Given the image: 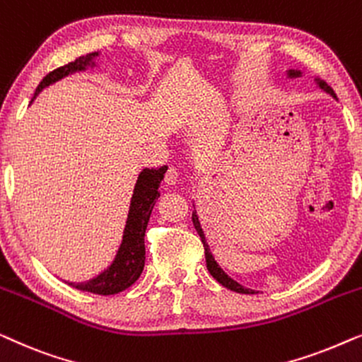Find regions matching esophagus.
Listing matches in <instances>:
<instances>
[{
	"mask_svg": "<svg viewBox=\"0 0 362 362\" xmlns=\"http://www.w3.org/2000/svg\"><path fill=\"white\" fill-rule=\"evenodd\" d=\"M177 176H180V173H177L176 168H170L165 175V182L168 186H175L177 182Z\"/></svg>",
	"mask_w": 362,
	"mask_h": 362,
	"instance_id": "obj_1",
	"label": "esophagus"
}]
</instances>
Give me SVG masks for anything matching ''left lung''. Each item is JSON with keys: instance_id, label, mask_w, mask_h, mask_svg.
I'll use <instances>...</instances> for the list:
<instances>
[{"instance_id": "left-lung-1", "label": "left lung", "mask_w": 362, "mask_h": 362, "mask_svg": "<svg viewBox=\"0 0 362 362\" xmlns=\"http://www.w3.org/2000/svg\"><path fill=\"white\" fill-rule=\"evenodd\" d=\"M286 74H288V77H291V78L303 76V72H301V71H295V69H290V71H286ZM315 81H316V83H318L320 88H323L325 92H328L331 97L336 98V93L333 92V88H331V87L328 86V83H326L325 81H320V78H315ZM192 224H194V229L197 230V234H199L202 244H204L206 265H207V270H209V274H211L212 276H214V279H216L217 281H219V284H221L222 286H226V288H229V290H232V291H237V293H245V295L255 293L254 290L245 288V286H242V285L239 284V281H235L234 279H230V276L227 275L226 272L221 269L219 264H217V262L214 260V257H212L211 250H209V245H207V242H206L204 232H202V229H201V222H199V217H197V214H196V209H194V212H192Z\"/></svg>"}]
</instances>
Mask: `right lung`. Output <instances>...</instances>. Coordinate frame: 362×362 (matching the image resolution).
Returning a JSON list of instances; mask_svg holds the SVG:
<instances>
[{
	"mask_svg": "<svg viewBox=\"0 0 362 362\" xmlns=\"http://www.w3.org/2000/svg\"><path fill=\"white\" fill-rule=\"evenodd\" d=\"M100 56L98 52L87 54L76 59L74 62H69L66 66L56 69V71L49 72L42 82L39 83L31 103L34 102L42 88L51 86V83L61 81V78L71 76L74 72L87 71V67H95V57ZM168 170V166L145 168L140 175H138L135 189L130 201V211H128L127 224L123 229V239L118 247L115 259L107 267L102 274H98L93 279L82 281V284H74L67 281L74 288L82 291H90L95 295H115L120 291L127 290L138 280L141 275L143 267H145V230L150 221L153 206L158 197H160V182Z\"/></svg>",
	"mask_w": 362,
	"mask_h": 362,
	"instance_id": "obj_1",
	"label": "right lung"
}]
</instances>
